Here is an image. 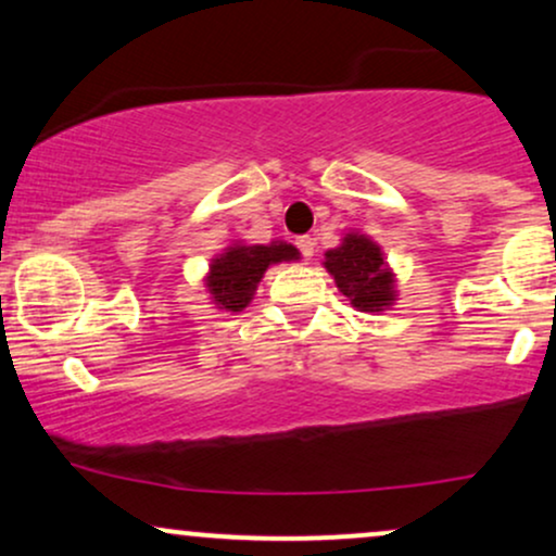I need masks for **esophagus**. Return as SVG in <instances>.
Listing matches in <instances>:
<instances>
[{
	"mask_svg": "<svg viewBox=\"0 0 556 556\" xmlns=\"http://www.w3.org/2000/svg\"><path fill=\"white\" fill-rule=\"evenodd\" d=\"M296 247H299V252H301V257L304 260H312V255H314V250H317V242H314V237H299L296 239Z\"/></svg>",
	"mask_w": 556,
	"mask_h": 556,
	"instance_id": "obj_1",
	"label": "esophagus"
}]
</instances>
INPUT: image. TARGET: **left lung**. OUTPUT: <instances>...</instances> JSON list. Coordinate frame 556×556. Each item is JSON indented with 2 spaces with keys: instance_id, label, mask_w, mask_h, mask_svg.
<instances>
[{
  "instance_id": "8db88e82",
  "label": "left lung",
  "mask_w": 556,
  "mask_h": 556,
  "mask_svg": "<svg viewBox=\"0 0 556 556\" xmlns=\"http://www.w3.org/2000/svg\"><path fill=\"white\" fill-rule=\"evenodd\" d=\"M342 296L361 312H381L394 301V278L383 263L379 244L363 235H348L338 250L325 255Z\"/></svg>"
}]
</instances>
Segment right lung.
<instances>
[{"label":"right lung","mask_w":556,"mask_h":556,"mask_svg":"<svg viewBox=\"0 0 556 556\" xmlns=\"http://www.w3.org/2000/svg\"><path fill=\"white\" fill-rule=\"evenodd\" d=\"M283 260H299V250L293 244L273 242L255 247H229L222 257L214 260L208 276L211 299L218 309L242 312L252 301L260 278L267 265L283 263Z\"/></svg>","instance_id":"right-lung-1"}]
</instances>
